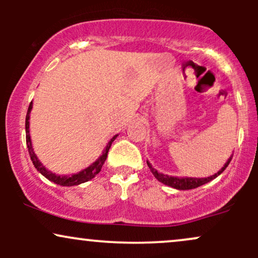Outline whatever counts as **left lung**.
<instances>
[{
    "label": "left lung",
    "instance_id": "8db88e82",
    "mask_svg": "<svg viewBox=\"0 0 258 258\" xmlns=\"http://www.w3.org/2000/svg\"><path fill=\"white\" fill-rule=\"evenodd\" d=\"M230 160H232V158L228 159V161L226 162V164H224V166L222 167L217 173H215L214 176L206 177V178H193V177H184V178H179V177L167 176V174L158 172V171H156L155 168H154L152 165H150L149 161H147V164H148V166H149L150 171H152V173L154 174V176H155V178L158 179L159 182L164 183V184H166L168 186H172V188L178 189V190H188V189L198 188V186L205 184V183H209L210 180L215 179L216 177L220 176V174L223 172L224 170H226L228 165H229Z\"/></svg>",
    "mask_w": 258,
    "mask_h": 258
}]
</instances>
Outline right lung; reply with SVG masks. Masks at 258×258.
<instances>
[{"instance_id": "right-lung-1", "label": "right lung", "mask_w": 258, "mask_h": 258, "mask_svg": "<svg viewBox=\"0 0 258 258\" xmlns=\"http://www.w3.org/2000/svg\"><path fill=\"white\" fill-rule=\"evenodd\" d=\"M31 109H32V102L30 103V105H29L28 112H26V119H25L26 146H28L29 154H30V159H31L32 164H34L35 168H36L38 172L42 174V176L46 177V178L48 179V180H51V182L55 183V184L63 185V186L79 185V184H81V183H85V182H87V180L92 179V178H93V177H96L97 174L100 172L103 164H104V161L106 160V156H108V152H109V149H110L111 143H112V142H114V139L117 137V135L114 136V137H112L110 141H109V143L106 144L104 152H103L102 155H100L99 158L97 159L96 161H94L93 164L91 165V166H88L87 168H85V170L80 171L79 173L72 174V176H60V174H55V173L51 172V171L47 170V168L44 167L42 164H41L40 160L37 159L36 154L34 153V149H32V144H31L30 133H29V132H30V131H29V119H30Z\"/></svg>"}]
</instances>
